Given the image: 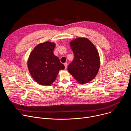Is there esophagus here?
<instances>
[{
	"instance_id": "34e87169",
	"label": "esophagus",
	"mask_w": 131,
	"mask_h": 131,
	"mask_svg": "<svg viewBox=\"0 0 131 131\" xmlns=\"http://www.w3.org/2000/svg\"><path fill=\"white\" fill-rule=\"evenodd\" d=\"M64 66H65V69H66L67 67V63H64Z\"/></svg>"
}]
</instances>
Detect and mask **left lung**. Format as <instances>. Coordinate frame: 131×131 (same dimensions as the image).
<instances>
[{
  "label": "left lung",
  "instance_id": "obj_1",
  "mask_svg": "<svg viewBox=\"0 0 131 131\" xmlns=\"http://www.w3.org/2000/svg\"><path fill=\"white\" fill-rule=\"evenodd\" d=\"M70 46L74 58L68 65V71L79 83H88L95 77L99 70L100 61L97 50L84 38L72 40Z\"/></svg>",
  "mask_w": 131,
  "mask_h": 131
}]
</instances>
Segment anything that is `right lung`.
I'll return each instance as SVG.
<instances>
[{
	"label": "right lung",
	"instance_id": "add662e5",
	"mask_svg": "<svg viewBox=\"0 0 131 131\" xmlns=\"http://www.w3.org/2000/svg\"><path fill=\"white\" fill-rule=\"evenodd\" d=\"M55 45L46 41L37 45L29 55L27 65L33 79L38 83H52L61 69L65 68L60 59L53 54Z\"/></svg>",
	"mask_w": 131,
	"mask_h": 131
}]
</instances>
